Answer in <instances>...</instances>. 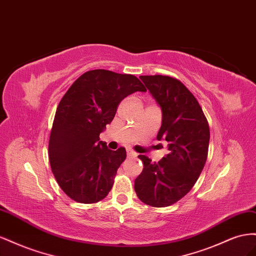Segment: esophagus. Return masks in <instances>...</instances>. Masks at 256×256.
Masks as SVG:
<instances>
[{"instance_id": "1", "label": "esophagus", "mask_w": 256, "mask_h": 256, "mask_svg": "<svg viewBox=\"0 0 256 256\" xmlns=\"http://www.w3.org/2000/svg\"><path fill=\"white\" fill-rule=\"evenodd\" d=\"M126 156L128 158H135L137 156V153L132 150H126Z\"/></svg>"}]
</instances>
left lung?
Segmentation results:
<instances>
[{
  "label": "left lung",
  "mask_w": 256,
  "mask_h": 256,
  "mask_svg": "<svg viewBox=\"0 0 256 256\" xmlns=\"http://www.w3.org/2000/svg\"><path fill=\"white\" fill-rule=\"evenodd\" d=\"M162 110L158 140L168 142L166 154L152 163L138 156L144 170L135 179V192L151 207H167L186 195L205 166L210 140L202 109L188 88L170 76H140Z\"/></svg>",
  "instance_id": "left-lung-1"
}]
</instances>
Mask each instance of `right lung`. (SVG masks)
<instances>
[{
    "mask_svg": "<svg viewBox=\"0 0 256 256\" xmlns=\"http://www.w3.org/2000/svg\"><path fill=\"white\" fill-rule=\"evenodd\" d=\"M146 92L133 75L106 70L84 72L70 86L56 108L49 138V162L63 192L77 202L93 204L110 191L116 170L126 158L100 140L120 102Z\"/></svg>",
    "mask_w": 256,
    "mask_h": 256,
    "instance_id": "obj_1",
    "label": "right lung"
}]
</instances>
